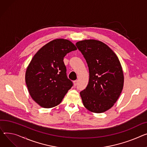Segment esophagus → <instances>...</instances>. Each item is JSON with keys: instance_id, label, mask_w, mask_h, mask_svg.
I'll return each mask as SVG.
<instances>
[{"instance_id": "obj_1", "label": "esophagus", "mask_w": 147, "mask_h": 147, "mask_svg": "<svg viewBox=\"0 0 147 147\" xmlns=\"http://www.w3.org/2000/svg\"><path fill=\"white\" fill-rule=\"evenodd\" d=\"M73 82H74V85L75 86H77V83H78V81H77V80H75V81H74Z\"/></svg>"}]
</instances>
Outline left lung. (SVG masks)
Instances as JSON below:
<instances>
[{
	"label": "left lung",
	"instance_id": "1",
	"mask_svg": "<svg viewBox=\"0 0 147 147\" xmlns=\"http://www.w3.org/2000/svg\"><path fill=\"white\" fill-rule=\"evenodd\" d=\"M89 67V81L80 92L83 105L94 113L104 112L113 106L123 86V73L118 57L103 42L94 40L76 44Z\"/></svg>",
	"mask_w": 147,
	"mask_h": 147
}]
</instances>
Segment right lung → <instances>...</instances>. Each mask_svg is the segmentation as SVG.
<instances>
[{
    "label": "right lung",
    "mask_w": 147,
    "mask_h": 147,
    "mask_svg": "<svg viewBox=\"0 0 147 147\" xmlns=\"http://www.w3.org/2000/svg\"><path fill=\"white\" fill-rule=\"evenodd\" d=\"M77 50L70 41L57 39L39 50L29 63L25 82L33 100L45 108L59 105L73 86L63 61L66 54Z\"/></svg>",
    "instance_id": "1"
}]
</instances>
